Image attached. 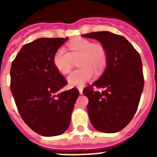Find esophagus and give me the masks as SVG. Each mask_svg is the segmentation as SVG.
Segmentation results:
<instances>
[{
	"mask_svg": "<svg viewBox=\"0 0 157 157\" xmlns=\"http://www.w3.org/2000/svg\"><path fill=\"white\" fill-rule=\"evenodd\" d=\"M78 91H79V94H83V92H82V90H83L82 87H78Z\"/></svg>",
	"mask_w": 157,
	"mask_h": 157,
	"instance_id": "esophagus-1",
	"label": "esophagus"
}]
</instances>
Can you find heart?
I'll return each instance as SVG.
<instances>
[{
	"mask_svg": "<svg viewBox=\"0 0 157 157\" xmlns=\"http://www.w3.org/2000/svg\"><path fill=\"white\" fill-rule=\"evenodd\" d=\"M69 52L64 48H58L53 56V64L61 74L71 71L74 59L78 60L76 69L67 77L70 86H82L96 75H101L108 63V53L103 45L79 37L67 44Z\"/></svg>",
	"mask_w": 157,
	"mask_h": 157,
	"instance_id": "obj_1",
	"label": "heart"
}]
</instances>
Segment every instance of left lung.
I'll return each instance as SVG.
<instances>
[{"instance_id":"8db88e82","label":"left lung","mask_w":157,"mask_h":157,"mask_svg":"<svg viewBox=\"0 0 157 157\" xmlns=\"http://www.w3.org/2000/svg\"><path fill=\"white\" fill-rule=\"evenodd\" d=\"M98 40L106 48L108 63L105 72L91 86L83 90L89 99V117L93 127L103 133H116L131 121L138 107L144 87L140 55L121 35L109 31L82 35ZM104 88L102 92L92 87Z\"/></svg>"}]
</instances>
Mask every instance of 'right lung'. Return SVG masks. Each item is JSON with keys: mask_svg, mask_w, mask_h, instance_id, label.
<instances>
[{"mask_svg": "<svg viewBox=\"0 0 157 157\" xmlns=\"http://www.w3.org/2000/svg\"><path fill=\"white\" fill-rule=\"evenodd\" d=\"M68 37L38 38L22 47L12 63L11 91L23 121L45 137L67 130L79 92L60 91L67 85L53 64V56Z\"/></svg>", "mask_w": 157, "mask_h": 157, "instance_id": "add662e5", "label": "right lung"}]
</instances>
